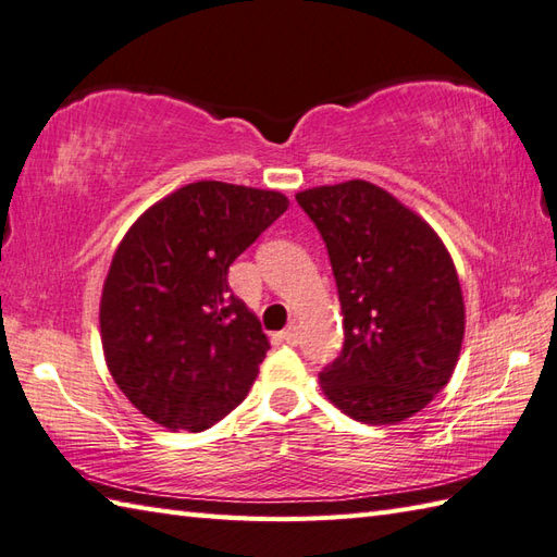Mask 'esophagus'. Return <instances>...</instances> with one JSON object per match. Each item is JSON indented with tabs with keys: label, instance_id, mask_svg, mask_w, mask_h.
Segmentation results:
<instances>
[{
	"label": "esophagus",
	"instance_id": "esophagus-1",
	"mask_svg": "<svg viewBox=\"0 0 557 557\" xmlns=\"http://www.w3.org/2000/svg\"><path fill=\"white\" fill-rule=\"evenodd\" d=\"M281 338H283V342H286V344H290V346L298 344V326L290 324V326L283 329V332H281Z\"/></svg>",
	"mask_w": 557,
	"mask_h": 557
}]
</instances>
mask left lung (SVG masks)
<instances>
[{
	"label": "left lung",
	"instance_id": "left-lung-1",
	"mask_svg": "<svg viewBox=\"0 0 557 557\" xmlns=\"http://www.w3.org/2000/svg\"><path fill=\"white\" fill-rule=\"evenodd\" d=\"M320 231L344 314L324 394L360 423L411 418L449 382L463 338L457 269L430 225L366 180L295 195Z\"/></svg>",
	"mask_w": 557,
	"mask_h": 557
}]
</instances>
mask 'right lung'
Listing matches in <instances>:
<instances>
[{
    "instance_id": "obj_1",
    "label": "right lung",
    "mask_w": 557,
    "mask_h": 557,
    "mask_svg": "<svg viewBox=\"0 0 557 557\" xmlns=\"http://www.w3.org/2000/svg\"><path fill=\"white\" fill-rule=\"evenodd\" d=\"M288 209L281 191L203 180L124 235L100 300V336L124 396L170 430L199 433L240 404L267 358L228 269Z\"/></svg>"
}]
</instances>
